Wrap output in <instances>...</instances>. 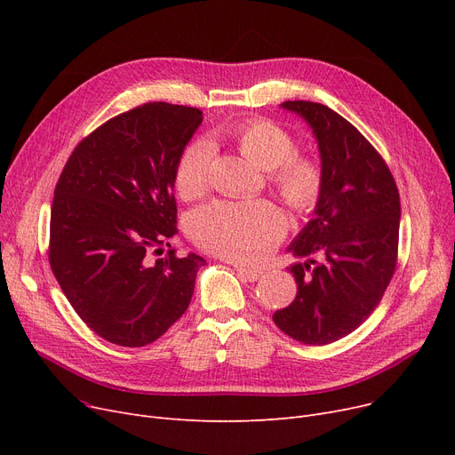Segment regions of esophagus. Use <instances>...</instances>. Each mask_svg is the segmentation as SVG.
I'll return each instance as SVG.
<instances>
[{
	"instance_id": "esophagus-1",
	"label": "esophagus",
	"mask_w": 455,
	"mask_h": 455,
	"mask_svg": "<svg viewBox=\"0 0 455 455\" xmlns=\"http://www.w3.org/2000/svg\"><path fill=\"white\" fill-rule=\"evenodd\" d=\"M234 267H235L237 275L243 276V278H245V280H249V282H254V280H258V278L264 276V271H258V269H249V267H243V266H234Z\"/></svg>"
}]
</instances>
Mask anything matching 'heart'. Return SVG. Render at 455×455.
<instances>
[{"instance_id": "b5f03b06", "label": "heart", "mask_w": 455, "mask_h": 455, "mask_svg": "<svg viewBox=\"0 0 455 455\" xmlns=\"http://www.w3.org/2000/svg\"><path fill=\"white\" fill-rule=\"evenodd\" d=\"M240 151L271 179L280 196L299 212L312 210L321 196V165L297 156L295 140L269 119H249L234 134ZM213 148L206 140L191 143L175 173V188L184 199L203 196L210 184ZM196 240L225 258L258 261L266 258L285 232L282 212L267 201H218L191 215Z\"/></svg>"}]
</instances>
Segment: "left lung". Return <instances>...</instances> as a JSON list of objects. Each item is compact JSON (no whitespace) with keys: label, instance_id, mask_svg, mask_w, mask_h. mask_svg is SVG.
<instances>
[{"label":"left lung","instance_id":"obj_1","mask_svg":"<svg viewBox=\"0 0 455 455\" xmlns=\"http://www.w3.org/2000/svg\"><path fill=\"white\" fill-rule=\"evenodd\" d=\"M312 129L323 188L312 220L288 252L319 254L288 271L297 297L273 315L275 324L304 345H328L360 326L393 278L398 252L400 197L387 164L365 136L331 108L312 101L280 105Z\"/></svg>","mask_w":455,"mask_h":455}]
</instances>
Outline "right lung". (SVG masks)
<instances>
[{"label":"right lung","mask_w":455,"mask_h":455,"mask_svg":"<svg viewBox=\"0 0 455 455\" xmlns=\"http://www.w3.org/2000/svg\"><path fill=\"white\" fill-rule=\"evenodd\" d=\"M199 108L146 103L86 136L55 188L50 264L77 315L103 339L146 347L182 317L204 258L149 252L177 232V165Z\"/></svg>","instance_id":"1"}]
</instances>
